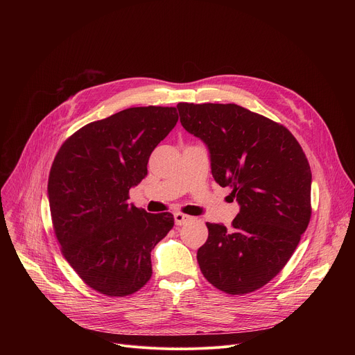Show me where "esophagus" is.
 Returning <instances> with one entry per match:
<instances>
[{
	"instance_id": "esophagus-1",
	"label": "esophagus",
	"mask_w": 355,
	"mask_h": 355,
	"mask_svg": "<svg viewBox=\"0 0 355 355\" xmlns=\"http://www.w3.org/2000/svg\"><path fill=\"white\" fill-rule=\"evenodd\" d=\"M174 220H175V225H177V226H181V225H185V223L191 222V220H192V216H188V215H184V214L177 212V214H174Z\"/></svg>"
}]
</instances>
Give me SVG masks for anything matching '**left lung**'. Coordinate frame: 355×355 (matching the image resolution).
<instances>
[{
	"instance_id": "obj_1",
	"label": "left lung",
	"mask_w": 355,
	"mask_h": 355,
	"mask_svg": "<svg viewBox=\"0 0 355 355\" xmlns=\"http://www.w3.org/2000/svg\"><path fill=\"white\" fill-rule=\"evenodd\" d=\"M185 130L211 151L212 175L230 187L240 212L227 229L207 223L196 259L204 277L229 295L254 292L286 266L312 216V171L281 123L236 104L177 105Z\"/></svg>"
}]
</instances>
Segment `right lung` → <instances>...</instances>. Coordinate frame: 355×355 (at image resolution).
<instances>
[{
	"label": "right lung",
	"mask_w": 355,
	"mask_h": 355,
	"mask_svg": "<svg viewBox=\"0 0 355 355\" xmlns=\"http://www.w3.org/2000/svg\"><path fill=\"white\" fill-rule=\"evenodd\" d=\"M177 121L174 107L123 110L67 137L50 168L49 205L62 254L105 296L123 297L148 282L151 250L174 226L171 214H147L128 199Z\"/></svg>",
	"instance_id": "right-lung-1"
}]
</instances>
